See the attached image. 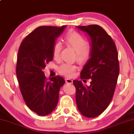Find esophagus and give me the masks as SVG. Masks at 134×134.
Instances as JSON below:
<instances>
[{
    "mask_svg": "<svg viewBox=\"0 0 134 134\" xmlns=\"http://www.w3.org/2000/svg\"><path fill=\"white\" fill-rule=\"evenodd\" d=\"M66 83H68V84H71L73 82V80L72 79H66Z\"/></svg>",
    "mask_w": 134,
    "mask_h": 134,
    "instance_id": "1",
    "label": "esophagus"
}]
</instances>
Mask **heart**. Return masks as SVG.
Wrapping results in <instances>:
<instances>
[{"label": "heart", "instance_id": "b5f03b06", "mask_svg": "<svg viewBox=\"0 0 134 134\" xmlns=\"http://www.w3.org/2000/svg\"><path fill=\"white\" fill-rule=\"evenodd\" d=\"M65 41L66 44L76 51V56L78 61L84 62L89 58L92 52L91 48L87 45L86 40L79 32H69L65 37ZM62 48V45L60 41H57L54 44L52 52L55 58H59ZM76 69L77 66L75 65L69 64H63L58 68L60 74L67 77L72 76Z\"/></svg>", "mask_w": 134, "mask_h": 134}]
</instances>
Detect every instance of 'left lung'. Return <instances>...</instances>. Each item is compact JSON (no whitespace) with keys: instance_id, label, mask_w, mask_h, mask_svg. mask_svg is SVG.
I'll use <instances>...</instances> for the list:
<instances>
[{"instance_id":"obj_1","label":"left lung","mask_w":134,"mask_h":134,"mask_svg":"<svg viewBox=\"0 0 134 134\" xmlns=\"http://www.w3.org/2000/svg\"><path fill=\"white\" fill-rule=\"evenodd\" d=\"M89 37L90 58L80 72L82 79H91L90 85L80 80L73 81L76 102L85 117H96L106 109L111 101L120 72L118 52L114 42L98 25L77 26Z\"/></svg>"}]
</instances>
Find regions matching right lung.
Returning a JSON list of instances; mask_svg holds the SVG:
<instances>
[{
  "label": "right lung",
  "mask_w": 134,
  "mask_h": 134,
  "mask_svg": "<svg viewBox=\"0 0 134 134\" xmlns=\"http://www.w3.org/2000/svg\"><path fill=\"white\" fill-rule=\"evenodd\" d=\"M65 28L37 27L26 37L19 49L16 75L20 89L28 107L39 115H47L54 110L59 89L65 83L59 76L47 79L43 69L52 60L55 40Z\"/></svg>",
  "instance_id": "right-lung-1"
}]
</instances>
